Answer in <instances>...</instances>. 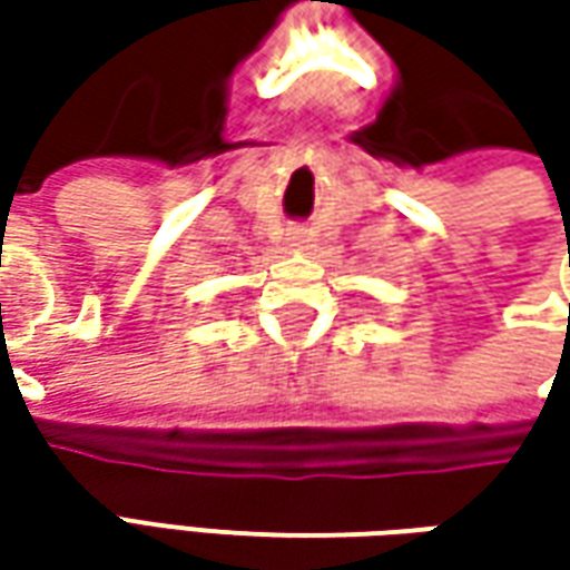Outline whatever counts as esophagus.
Returning <instances> with one entry per match:
<instances>
[{
  "label": "esophagus",
  "mask_w": 570,
  "mask_h": 570,
  "mask_svg": "<svg viewBox=\"0 0 570 570\" xmlns=\"http://www.w3.org/2000/svg\"><path fill=\"white\" fill-rule=\"evenodd\" d=\"M288 240H292V247H304L311 237H307V230H292V237H288Z\"/></svg>",
  "instance_id": "1"
}]
</instances>
